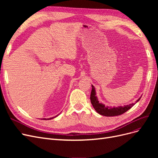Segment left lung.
Segmentation results:
<instances>
[{
    "instance_id": "1",
    "label": "left lung",
    "mask_w": 158,
    "mask_h": 158,
    "mask_svg": "<svg viewBox=\"0 0 158 158\" xmlns=\"http://www.w3.org/2000/svg\"><path fill=\"white\" fill-rule=\"evenodd\" d=\"M92 92H91V95H90L91 103H92L94 108L95 109V111H97V113L103 116L113 117V116L120 115V114H122L124 113L127 112L128 110H129L132 106H135V104L139 101L141 98H140L137 100V101H136L135 103H131L123 107V106H119L117 107H107V106L106 107L105 105L99 102L98 98L95 96L96 94H95V88L92 85Z\"/></svg>"
}]
</instances>
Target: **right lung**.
Here are the masks:
<instances>
[{"label": "right lung", "mask_w": 158, "mask_h": 158, "mask_svg": "<svg viewBox=\"0 0 158 158\" xmlns=\"http://www.w3.org/2000/svg\"><path fill=\"white\" fill-rule=\"evenodd\" d=\"M56 117H57V115L56 116H55V117H51V118H48L49 119H49H52V118H55Z\"/></svg>", "instance_id": "1"}]
</instances>
